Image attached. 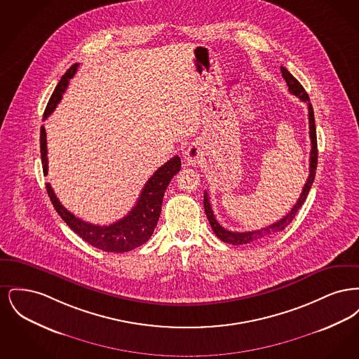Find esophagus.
<instances>
[{"instance_id":"1","label":"esophagus","mask_w":359,"mask_h":359,"mask_svg":"<svg viewBox=\"0 0 359 359\" xmlns=\"http://www.w3.org/2000/svg\"><path fill=\"white\" fill-rule=\"evenodd\" d=\"M184 158H186L188 164L195 165V164H199L202 161L203 154H202V151H201L199 147L191 145V147H188L186 152H184Z\"/></svg>"}]
</instances>
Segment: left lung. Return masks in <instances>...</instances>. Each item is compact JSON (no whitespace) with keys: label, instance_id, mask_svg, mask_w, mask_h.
Wrapping results in <instances>:
<instances>
[{"label":"left lung","instance_id":"obj_1","mask_svg":"<svg viewBox=\"0 0 359 359\" xmlns=\"http://www.w3.org/2000/svg\"><path fill=\"white\" fill-rule=\"evenodd\" d=\"M281 72H283V78L285 79L288 88H290V94L296 95L297 98H300L303 102H307L308 106V122H309V137H311V154H309V175H308L307 182L303 187V191L300 194V198L297 199L296 205L292 207L290 212L281 218L280 221L274 222L271 226L262 227L259 230H253V231H243V233H238V231H230L226 230L222 227L218 221L214 217L212 208L210 205V199H208V194L207 191L205 192V199H203V205H205V215L207 219L211 224V229L214 230L215 236L218 238L226 242V243H231V245H245V243H250L253 241H258V239L268 238L272 237L274 234L283 231L290 222L292 219L296 217L297 211L300 210V207L304 205L306 199H307L308 192L311 189V186L315 180V175H316V167H318V141H316V129H315V118H313V109L312 104L309 102V97H308L304 87L300 85V82L290 74V71L284 67H281Z\"/></svg>","mask_w":359,"mask_h":359}]
</instances>
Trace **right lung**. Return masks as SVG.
Listing matches in <instances>:
<instances>
[{
    "label": "right lung",
    "mask_w": 359,
    "mask_h": 359,
    "mask_svg": "<svg viewBox=\"0 0 359 359\" xmlns=\"http://www.w3.org/2000/svg\"><path fill=\"white\" fill-rule=\"evenodd\" d=\"M79 67L78 63L71 66L67 72L62 76L60 82L56 86L52 93L51 98L46 107L43 120H46L52 111L56 109L57 103L60 102L63 93L66 91L69 79L75 75ZM40 154L43 163L44 175L48 173V158H47V133L44 126L40 130ZM182 161L179 156L172 157L164 165H161L154 176L147 182L145 187L142 188L141 195L138 196L136 205L125 215L122 219L111 223L109 226H100L93 223L85 222L81 218L71 214L69 210L59 202L56 198L51 184L47 183V192L51 199L52 205L62 219L69 224V229L74 230L87 243L93 245L97 249L103 252L111 253H125L136 249L144 245L148 239L152 237L154 227L158 221L164 192L168 187L172 177L180 171Z\"/></svg>",
    "instance_id": "right-lung-1"
}]
</instances>
